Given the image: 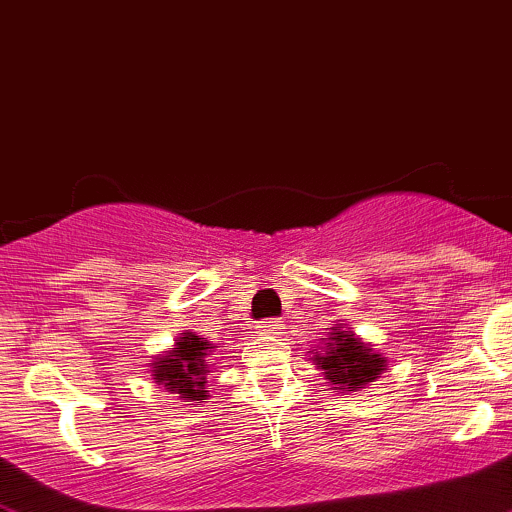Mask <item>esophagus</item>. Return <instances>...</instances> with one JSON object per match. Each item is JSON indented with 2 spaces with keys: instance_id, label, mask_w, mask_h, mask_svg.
I'll list each match as a JSON object with an SVG mask.
<instances>
[{
  "instance_id": "34e87169",
  "label": "esophagus",
  "mask_w": 512,
  "mask_h": 512,
  "mask_svg": "<svg viewBox=\"0 0 512 512\" xmlns=\"http://www.w3.org/2000/svg\"><path fill=\"white\" fill-rule=\"evenodd\" d=\"M284 330V325H281V320H276V317H269V320H262L260 325H257V332L260 334H279Z\"/></svg>"
}]
</instances>
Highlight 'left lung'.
Here are the masks:
<instances>
[{"label": "left lung", "instance_id": "8db88e82", "mask_svg": "<svg viewBox=\"0 0 512 512\" xmlns=\"http://www.w3.org/2000/svg\"><path fill=\"white\" fill-rule=\"evenodd\" d=\"M315 351L313 361L317 368L325 370V380H330L332 390L356 392L358 387L373 383L387 366V358L370 349L354 332L332 327L325 351Z\"/></svg>", "mask_w": 512, "mask_h": 512}]
</instances>
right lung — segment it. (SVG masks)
I'll return each instance as SVG.
<instances>
[{
    "label": "right lung",
    "mask_w": 512,
    "mask_h": 512,
    "mask_svg": "<svg viewBox=\"0 0 512 512\" xmlns=\"http://www.w3.org/2000/svg\"><path fill=\"white\" fill-rule=\"evenodd\" d=\"M211 349H214V344L207 342L204 337H197L195 332H182L175 339L173 351L158 356L151 363V368H154L151 375H154L158 385H163L180 399H187V402L207 399V358Z\"/></svg>",
    "instance_id": "right-lung-1"
}]
</instances>
